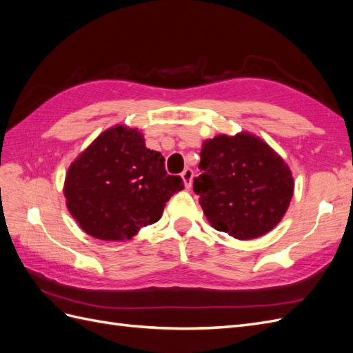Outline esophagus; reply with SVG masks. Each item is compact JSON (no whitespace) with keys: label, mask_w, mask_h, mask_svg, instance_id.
<instances>
[{"label":"esophagus","mask_w":353,"mask_h":353,"mask_svg":"<svg viewBox=\"0 0 353 353\" xmlns=\"http://www.w3.org/2000/svg\"><path fill=\"white\" fill-rule=\"evenodd\" d=\"M181 176H183L185 188H190V187H191V183H193V176H194L193 169H191V168H185V169L183 170V174H181Z\"/></svg>","instance_id":"obj_1"}]
</instances>
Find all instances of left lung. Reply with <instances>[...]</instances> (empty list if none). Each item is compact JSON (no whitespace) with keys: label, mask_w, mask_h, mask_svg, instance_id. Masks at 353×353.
Returning a JSON list of instances; mask_svg holds the SVG:
<instances>
[{"label":"left lung","mask_w":353,"mask_h":353,"mask_svg":"<svg viewBox=\"0 0 353 353\" xmlns=\"http://www.w3.org/2000/svg\"><path fill=\"white\" fill-rule=\"evenodd\" d=\"M194 193L208 221L239 240L258 239L281 221L293 197L284 160L248 132L203 143Z\"/></svg>","instance_id":"1"}]
</instances>
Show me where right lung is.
Masks as SVG:
<instances>
[{
    "instance_id": "obj_1",
    "label": "right lung",
    "mask_w": 353,
    "mask_h": 353,
    "mask_svg": "<svg viewBox=\"0 0 353 353\" xmlns=\"http://www.w3.org/2000/svg\"><path fill=\"white\" fill-rule=\"evenodd\" d=\"M183 188V179L166 174L163 156L145 147L141 132L116 125L70 165L65 197L85 232L123 241L157 222L166 201Z\"/></svg>"
}]
</instances>
